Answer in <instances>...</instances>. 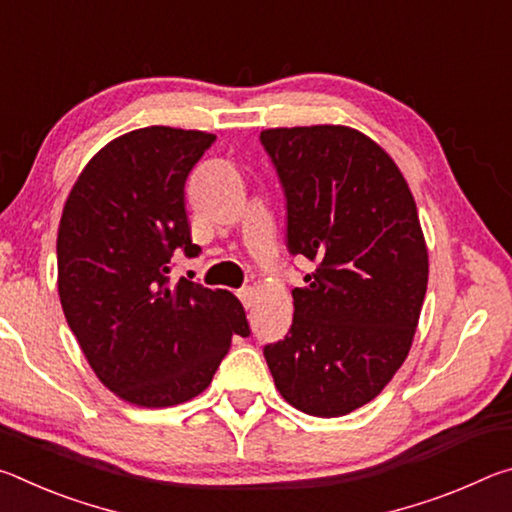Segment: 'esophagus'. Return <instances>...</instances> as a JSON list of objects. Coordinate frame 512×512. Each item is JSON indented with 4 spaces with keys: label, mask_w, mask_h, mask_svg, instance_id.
<instances>
[{
    "label": "esophagus",
    "mask_w": 512,
    "mask_h": 512,
    "mask_svg": "<svg viewBox=\"0 0 512 512\" xmlns=\"http://www.w3.org/2000/svg\"><path fill=\"white\" fill-rule=\"evenodd\" d=\"M237 296H239L241 302H244V307L250 309V307L255 305V300H257V291L253 287H246V289H239Z\"/></svg>",
    "instance_id": "1"
}]
</instances>
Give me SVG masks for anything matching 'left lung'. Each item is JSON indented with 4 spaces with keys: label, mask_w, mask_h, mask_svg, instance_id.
Here are the masks:
<instances>
[{
    "label": "left lung",
    "mask_w": 512,
    "mask_h": 512,
    "mask_svg": "<svg viewBox=\"0 0 512 512\" xmlns=\"http://www.w3.org/2000/svg\"><path fill=\"white\" fill-rule=\"evenodd\" d=\"M287 194L293 255L316 262L293 289V325L266 345L275 388L298 411L339 418L384 391L409 357L429 250L400 167L357 128H266Z\"/></svg>",
    "instance_id": "8db88e82"
}]
</instances>
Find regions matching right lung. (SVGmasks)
<instances>
[{
	"label": "right lung",
	"mask_w": 512,
	"mask_h": 512,
	"mask_svg": "<svg viewBox=\"0 0 512 512\" xmlns=\"http://www.w3.org/2000/svg\"><path fill=\"white\" fill-rule=\"evenodd\" d=\"M212 133L137 128L85 164L58 225V296L67 325L108 391L144 409L201 395L248 334L241 302L225 289L171 282V255H198L185 180Z\"/></svg>",
	"instance_id": "1"
}]
</instances>
